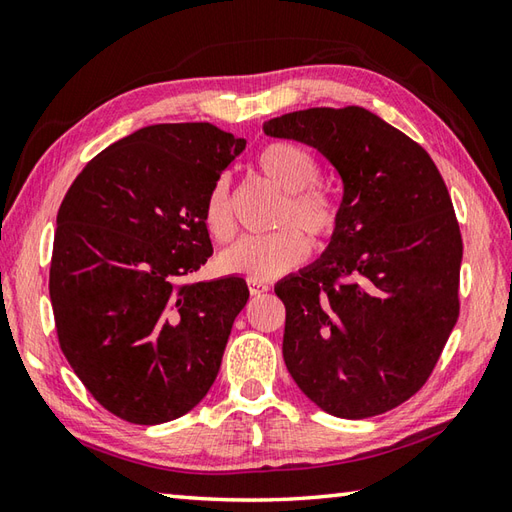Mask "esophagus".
<instances>
[{
	"label": "esophagus",
	"mask_w": 512,
	"mask_h": 512,
	"mask_svg": "<svg viewBox=\"0 0 512 512\" xmlns=\"http://www.w3.org/2000/svg\"><path fill=\"white\" fill-rule=\"evenodd\" d=\"M248 290H250V295H253V297H259V295H264V292H268V286L266 284H255V281H248Z\"/></svg>",
	"instance_id": "1"
}]
</instances>
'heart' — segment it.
<instances>
[{"label": "heart", "mask_w": 512, "mask_h": 512, "mask_svg": "<svg viewBox=\"0 0 512 512\" xmlns=\"http://www.w3.org/2000/svg\"><path fill=\"white\" fill-rule=\"evenodd\" d=\"M255 169L284 193L275 224L292 223L293 226L279 228L264 237L239 239L235 246L224 250L217 259V266L226 275L262 284V281H273L306 262L310 246L300 235L301 230L309 235L312 246L317 248L332 242L341 228V204L330 189L317 182L321 165L317 156L306 147L288 143V140H273L257 151ZM295 225L300 228L299 232ZM204 226L217 242H228L235 233L231 191H228L226 178H217L206 193Z\"/></svg>", "instance_id": "heart-1"}]
</instances>
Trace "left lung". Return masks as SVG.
Listing matches in <instances>:
<instances>
[{
	"instance_id": "obj_1",
	"label": "left lung",
	"mask_w": 512,
	"mask_h": 512,
	"mask_svg": "<svg viewBox=\"0 0 512 512\" xmlns=\"http://www.w3.org/2000/svg\"><path fill=\"white\" fill-rule=\"evenodd\" d=\"M264 132L319 149L343 178L339 233L275 286L288 372L332 416H378L427 383L460 317L447 184L416 140L358 105L290 112Z\"/></svg>"
}]
</instances>
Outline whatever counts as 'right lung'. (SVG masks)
I'll list each match as a JSON object with an SVG mask.
<instances>
[{
  "instance_id": "right-lung-1",
  "label": "right lung",
  "mask_w": 512,
  "mask_h": 512,
  "mask_svg": "<svg viewBox=\"0 0 512 512\" xmlns=\"http://www.w3.org/2000/svg\"><path fill=\"white\" fill-rule=\"evenodd\" d=\"M244 147L211 123L149 125L94 156L65 193L54 325L74 374L118 418L176 420L220 372L248 286L187 277L213 255L206 193Z\"/></svg>"
}]
</instances>
